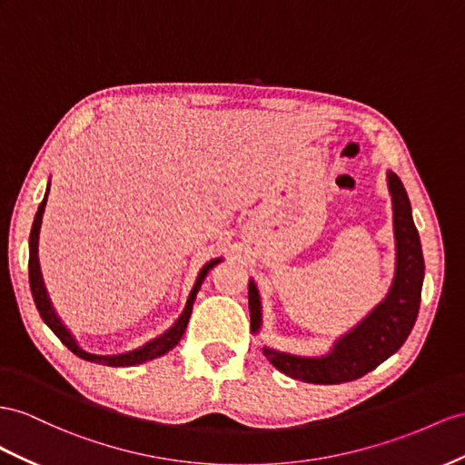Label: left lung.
Returning <instances> with one entry per match:
<instances>
[{"mask_svg": "<svg viewBox=\"0 0 465 465\" xmlns=\"http://www.w3.org/2000/svg\"><path fill=\"white\" fill-rule=\"evenodd\" d=\"M387 186L392 202L397 252L395 277L387 296L360 324L338 338L326 355L306 357L263 346V355L281 373L318 385L346 383L383 363L409 338L420 308L424 257L420 237L412 222L407 190L392 171H387ZM249 316H252V331L259 334L263 314H261V296L253 279L249 281Z\"/></svg>", "mask_w": 465, "mask_h": 465, "instance_id": "1", "label": "left lung"}]
</instances>
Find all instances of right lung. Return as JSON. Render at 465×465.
<instances>
[{"mask_svg": "<svg viewBox=\"0 0 465 465\" xmlns=\"http://www.w3.org/2000/svg\"><path fill=\"white\" fill-rule=\"evenodd\" d=\"M46 196H49V186H46V193H45L43 202L39 204L37 213H35L31 235H29V287H31L33 301H35V304H37V311L43 318V322L54 331V336L61 340L70 351L76 353L78 357H82V360L94 361V363H102V365H110V367H131V365L151 361V360H154V357H161L166 351H171L176 346V343L181 341V338L184 334V330L188 326V318H190V314H193V306H194L196 294L202 287V282H204L210 269L220 263L222 257L208 261V263L200 269L194 287H193V291H190L188 299H186V306H184L183 314L178 316L176 322L169 330H166L164 334L153 338L151 341L145 343V346L125 351V353H117V355L90 353V351L82 350L78 346V341L74 340V336L70 334V330L63 324V320L58 318V314L54 312V308H53V302L49 299V294H46V289H45V281H43V275H41V265H39V232H41V222H43L45 206H46Z\"/></svg>", "mask_w": 465, "mask_h": 465, "instance_id": "right-lung-1", "label": "right lung"}]
</instances>
